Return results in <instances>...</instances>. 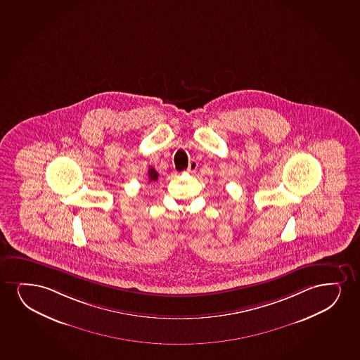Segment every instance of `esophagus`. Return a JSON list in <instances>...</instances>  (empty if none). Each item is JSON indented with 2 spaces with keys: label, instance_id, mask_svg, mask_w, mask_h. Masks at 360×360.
I'll return each instance as SVG.
<instances>
[{
  "label": "esophagus",
  "instance_id": "obj_1",
  "mask_svg": "<svg viewBox=\"0 0 360 360\" xmlns=\"http://www.w3.org/2000/svg\"><path fill=\"white\" fill-rule=\"evenodd\" d=\"M197 167H198V163H197L196 160H191V162L188 163L187 173H195V172H196Z\"/></svg>",
  "mask_w": 360,
  "mask_h": 360
}]
</instances>
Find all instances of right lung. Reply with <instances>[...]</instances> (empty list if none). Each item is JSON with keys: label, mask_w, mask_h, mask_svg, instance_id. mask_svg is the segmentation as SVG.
<instances>
[{"label": "right lung", "mask_w": 360, "mask_h": 360, "mask_svg": "<svg viewBox=\"0 0 360 360\" xmlns=\"http://www.w3.org/2000/svg\"><path fill=\"white\" fill-rule=\"evenodd\" d=\"M147 175H148V182H155L158 180V176H160V174L155 172V169L153 167H150Z\"/></svg>", "instance_id": "obj_1"}]
</instances>
